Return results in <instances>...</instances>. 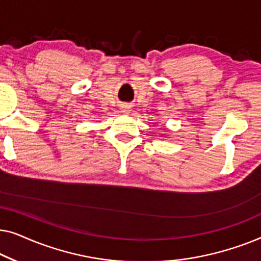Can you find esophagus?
<instances>
[{"mask_svg": "<svg viewBox=\"0 0 261 261\" xmlns=\"http://www.w3.org/2000/svg\"><path fill=\"white\" fill-rule=\"evenodd\" d=\"M126 109H128V107H127V106H126V107H124V109H123V110H126Z\"/></svg>", "mask_w": 261, "mask_h": 261, "instance_id": "obj_1", "label": "esophagus"}]
</instances>
